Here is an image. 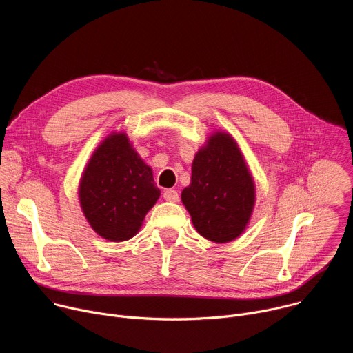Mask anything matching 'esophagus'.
<instances>
[{"mask_svg": "<svg viewBox=\"0 0 353 353\" xmlns=\"http://www.w3.org/2000/svg\"><path fill=\"white\" fill-rule=\"evenodd\" d=\"M163 198L166 201H170V203H177V201H179V192L176 190L168 188V190L163 191Z\"/></svg>", "mask_w": 353, "mask_h": 353, "instance_id": "esophagus-1", "label": "esophagus"}]
</instances>
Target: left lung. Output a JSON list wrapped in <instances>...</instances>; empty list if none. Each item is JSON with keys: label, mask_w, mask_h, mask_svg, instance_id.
Segmentation results:
<instances>
[{"label": "left lung", "mask_w": 353, "mask_h": 353, "mask_svg": "<svg viewBox=\"0 0 353 353\" xmlns=\"http://www.w3.org/2000/svg\"><path fill=\"white\" fill-rule=\"evenodd\" d=\"M181 201L195 230L211 241L229 243L245 230L256 204V184L229 132L211 134L198 149Z\"/></svg>", "instance_id": "1"}]
</instances>
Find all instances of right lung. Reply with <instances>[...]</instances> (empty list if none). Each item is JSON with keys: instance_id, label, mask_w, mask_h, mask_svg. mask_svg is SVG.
<instances>
[{"instance_id": "right-lung-1", "label": "right lung", "mask_w": 353, "mask_h": 353, "mask_svg": "<svg viewBox=\"0 0 353 353\" xmlns=\"http://www.w3.org/2000/svg\"><path fill=\"white\" fill-rule=\"evenodd\" d=\"M79 204L90 228L106 240L134 237L161 190L125 132H112L94 149L79 181Z\"/></svg>"}]
</instances>
